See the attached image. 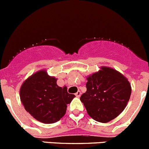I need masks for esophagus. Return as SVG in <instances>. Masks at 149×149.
I'll list each match as a JSON object with an SVG mask.
<instances>
[{
  "label": "esophagus",
  "mask_w": 149,
  "mask_h": 149,
  "mask_svg": "<svg viewBox=\"0 0 149 149\" xmlns=\"http://www.w3.org/2000/svg\"><path fill=\"white\" fill-rule=\"evenodd\" d=\"M76 96H77V97H80L81 96V91H78L77 92H76Z\"/></svg>",
  "instance_id": "34e87169"
}]
</instances>
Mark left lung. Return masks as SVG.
<instances>
[{"instance_id": "left-lung-1", "label": "left lung", "mask_w": 149, "mask_h": 149, "mask_svg": "<svg viewBox=\"0 0 149 149\" xmlns=\"http://www.w3.org/2000/svg\"><path fill=\"white\" fill-rule=\"evenodd\" d=\"M86 92L80 98L93 119L107 123L124 110L129 101L131 87L123 75L109 67L88 76Z\"/></svg>"}]
</instances>
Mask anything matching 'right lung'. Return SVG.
<instances>
[{
	"label": "right lung",
	"instance_id": "1",
	"mask_svg": "<svg viewBox=\"0 0 149 149\" xmlns=\"http://www.w3.org/2000/svg\"><path fill=\"white\" fill-rule=\"evenodd\" d=\"M57 79L40 70L28 78L20 89V98L25 109L35 119L54 123L65 115L67 104L75 95L68 93L67 87L58 86Z\"/></svg>",
	"mask_w": 149,
	"mask_h": 149
}]
</instances>
